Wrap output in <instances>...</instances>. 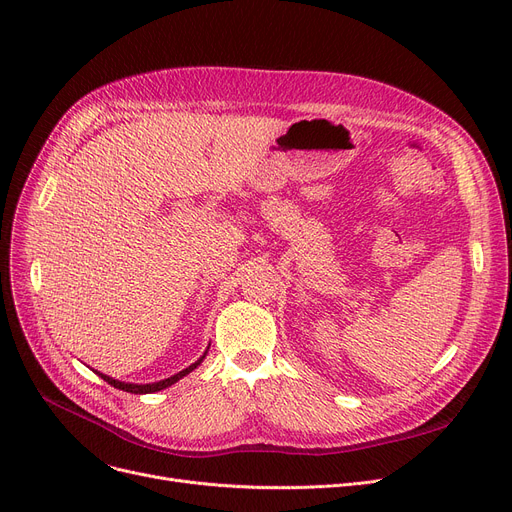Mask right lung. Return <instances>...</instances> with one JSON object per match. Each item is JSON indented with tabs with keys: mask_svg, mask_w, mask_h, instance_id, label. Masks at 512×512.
<instances>
[{
	"mask_svg": "<svg viewBox=\"0 0 512 512\" xmlns=\"http://www.w3.org/2000/svg\"><path fill=\"white\" fill-rule=\"evenodd\" d=\"M205 359V355L199 359V361H195L193 365H188L186 369H182L180 373H176V375H172V378H168V380H161V382H155V384H124V382H118V380H112V378H107V375H101V378L110 384V386H114V388H118V390H124V392H130V394H151V392H157V390H164V388H168V386H172V384H176L180 378H184L186 373H191L201 361Z\"/></svg>",
	"mask_w": 512,
	"mask_h": 512,
	"instance_id": "1",
	"label": "right lung"
}]
</instances>
